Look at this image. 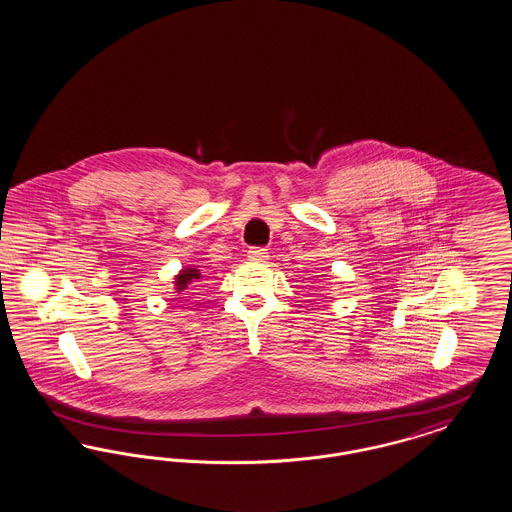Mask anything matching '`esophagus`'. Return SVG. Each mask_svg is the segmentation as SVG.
I'll return each mask as SVG.
<instances>
[{
  "mask_svg": "<svg viewBox=\"0 0 512 512\" xmlns=\"http://www.w3.org/2000/svg\"><path fill=\"white\" fill-rule=\"evenodd\" d=\"M247 257L253 259V261H265L268 257V251L265 247H251L247 251Z\"/></svg>",
  "mask_w": 512,
  "mask_h": 512,
  "instance_id": "1",
  "label": "esophagus"
}]
</instances>
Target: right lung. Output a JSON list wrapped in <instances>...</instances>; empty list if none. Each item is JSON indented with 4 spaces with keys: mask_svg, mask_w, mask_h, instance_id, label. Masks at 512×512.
I'll return each mask as SVG.
<instances>
[{
    "mask_svg": "<svg viewBox=\"0 0 512 512\" xmlns=\"http://www.w3.org/2000/svg\"><path fill=\"white\" fill-rule=\"evenodd\" d=\"M194 278H199V272H197L195 268L182 270V272L176 276V290H178V292H184V290L188 288V284H190Z\"/></svg>",
    "mask_w": 512,
    "mask_h": 512,
    "instance_id": "right-lung-1",
    "label": "right lung"
}]
</instances>
